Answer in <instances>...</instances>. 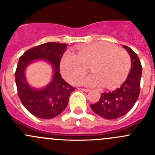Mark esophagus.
I'll list each match as a JSON object with an SVG mask.
<instances>
[{
	"label": "esophagus",
	"instance_id": "obj_1",
	"mask_svg": "<svg viewBox=\"0 0 155 155\" xmlns=\"http://www.w3.org/2000/svg\"><path fill=\"white\" fill-rule=\"evenodd\" d=\"M79 90L81 91H84V92H88V91H90L89 89H85V88H80Z\"/></svg>",
	"mask_w": 155,
	"mask_h": 155
}]
</instances>
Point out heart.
I'll list each match as a JSON object with an SVG mask.
<instances>
[{
    "label": "heart",
    "mask_w": 155,
    "mask_h": 155,
    "mask_svg": "<svg viewBox=\"0 0 155 155\" xmlns=\"http://www.w3.org/2000/svg\"><path fill=\"white\" fill-rule=\"evenodd\" d=\"M94 73L81 81L87 86L113 88L125 81L131 68V58L123 48L104 42L82 47L77 54L66 51L61 58L60 68L66 80L77 84L88 71Z\"/></svg>",
    "instance_id": "b5f03b06"
}]
</instances>
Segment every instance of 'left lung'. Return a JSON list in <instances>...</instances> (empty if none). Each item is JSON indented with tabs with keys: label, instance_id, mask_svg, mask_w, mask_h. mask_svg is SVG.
I'll return each mask as SVG.
<instances>
[{
	"label": "left lung",
	"instance_id": "8db88e82",
	"mask_svg": "<svg viewBox=\"0 0 155 155\" xmlns=\"http://www.w3.org/2000/svg\"><path fill=\"white\" fill-rule=\"evenodd\" d=\"M131 57L132 65L126 81L111 92L102 93L98 102L91 104L96 114L107 119H114L127 114L135 105L139 96L141 82V61L131 48L123 45Z\"/></svg>",
	"mask_w": 155,
	"mask_h": 155
}]
</instances>
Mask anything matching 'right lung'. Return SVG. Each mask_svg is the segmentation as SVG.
Returning a JSON list of instances; mask_svg holds the SVG:
<instances>
[{"label": "right lung", "instance_id": "obj_1", "mask_svg": "<svg viewBox=\"0 0 155 155\" xmlns=\"http://www.w3.org/2000/svg\"><path fill=\"white\" fill-rule=\"evenodd\" d=\"M67 44L46 42L37 45L23 53L20 58L15 72L17 94L25 108L33 116L41 119H52L61 114L68 104L71 94L75 87L71 86L60 74V61ZM37 60H45L52 64L53 79L45 88H32L25 79L26 67Z\"/></svg>", "mask_w": 155, "mask_h": 155}]
</instances>
